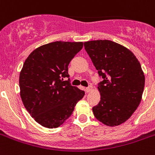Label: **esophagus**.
I'll return each instance as SVG.
<instances>
[{"instance_id": "esophagus-1", "label": "esophagus", "mask_w": 155, "mask_h": 155, "mask_svg": "<svg viewBox=\"0 0 155 155\" xmlns=\"http://www.w3.org/2000/svg\"><path fill=\"white\" fill-rule=\"evenodd\" d=\"M92 90V87L91 86H88L87 87H86V89H85V91H86V92H90Z\"/></svg>"}]
</instances>
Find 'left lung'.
<instances>
[{"mask_svg":"<svg viewBox=\"0 0 155 155\" xmlns=\"http://www.w3.org/2000/svg\"><path fill=\"white\" fill-rule=\"evenodd\" d=\"M84 48L103 78L98 84L100 101L93 107L94 115L109 127L120 125L142 99L145 76L140 63L129 49L108 40L87 41Z\"/></svg>","mask_w":155,"mask_h":155,"instance_id":"left-lung-1","label":"left lung"}]
</instances>
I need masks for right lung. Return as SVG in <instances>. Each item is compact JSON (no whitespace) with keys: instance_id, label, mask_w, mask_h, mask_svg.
I'll return each mask as SVG.
<instances>
[{"instance_id":"obj_1","label":"right lung","mask_w":155,"mask_h":155,"mask_svg":"<svg viewBox=\"0 0 155 155\" xmlns=\"http://www.w3.org/2000/svg\"><path fill=\"white\" fill-rule=\"evenodd\" d=\"M83 42L56 41L35 49L25 60L20 73L21 97L26 110L39 124L59 127L72 114L84 96L71 86L68 64L83 48Z\"/></svg>"}]
</instances>
